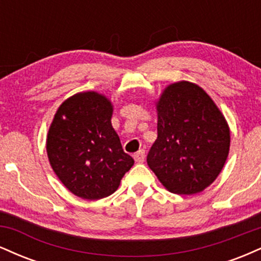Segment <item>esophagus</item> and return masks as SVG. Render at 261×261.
<instances>
[{
  "mask_svg": "<svg viewBox=\"0 0 261 261\" xmlns=\"http://www.w3.org/2000/svg\"><path fill=\"white\" fill-rule=\"evenodd\" d=\"M134 160L135 162H137V163H142V162L145 161V151H143V149H140L139 152H136V153L134 154Z\"/></svg>",
  "mask_w": 261,
  "mask_h": 261,
  "instance_id": "34e87169",
  "label": "esophagus"
}]
</instances>
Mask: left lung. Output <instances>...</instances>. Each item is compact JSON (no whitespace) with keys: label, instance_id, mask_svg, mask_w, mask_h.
Listing matches in <instances>:
<instances>
[{"label":"left lung","instance_id":"left-lung-1","mask_svg":"<svg viewBox=\"0 0 261 261\" xmlns=\"http://www.w3.org/2000/svg\"><path fill=\"white\" fill-rule=\"evenodd\" d=\"M157 140L147 164L170 193L193 195L211 185L229 152V127L201 87L169 85L157 101Z\"/></svg>","mask_w":261,"mask_h":261}]
</instances>
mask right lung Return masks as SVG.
I'll return each mask as SVG.
<instances>
[{
	"mask_svg": "<svg viewBox=\"0 0 261 261\" xmlns=\"http://www.w3.org/2000/svg\"><path fill=\"white\" fill-rule=\"evenodd\" d=\"M112 115L107 97L77 93L60 106L47 133L50 166L62 184L82 199L112 195L134 166L112 126Z\"/></svg>",
	"mask_w": 261,
	"mask_h": 261,
	"instance_id": "obj_1",
	"label": "right lung"
}]
</instances>
